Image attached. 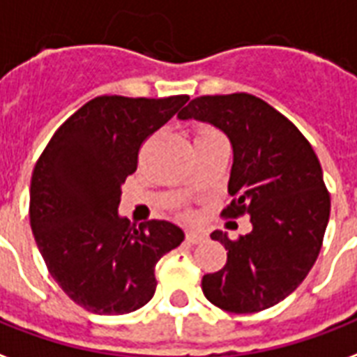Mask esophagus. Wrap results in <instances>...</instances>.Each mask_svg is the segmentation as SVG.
Returning <instances> with one entry per match:
<instances>
[{
  "label": "esophagus",
  "mask_w": 357,
  "mask_h": 357,
  "mask_svg": "<svg viewBox=\"0 0 357 357\" xmlns=\"http://www.w3.org/2000/svg\"><path fill=\"white\" fill-rule=\"evenodd\" d=\"M204 238H206V236H204L202 232H198V230H187V232H185V241H187V243H200Z\"/></svg>",
  "instance_id": "1"
}]
</instances>
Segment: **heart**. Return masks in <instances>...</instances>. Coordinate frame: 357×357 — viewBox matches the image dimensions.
<instances>
[{"mask_svg": "<svg viewBox=\"0 0 357 357\" xmlns=\"http://www.w3.org/2000/svg\"><path fill=\"white\" fill-rule=\"evenodd\" d=\"M215 136H221V132L215 129V127H209V125H200L195 130V142L198 140H206V138H215ZM192 187H187V190H190Z\"/></svg>", "mask_w": 357, "mask_h": 357, "instance_id": "1", "label": "heart"}]
</instances>
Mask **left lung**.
<instances>
[{
	"mask_svg": "<svg viewBox=\"0 0 357 357\" xmlns=\"http://www.w3.org/2000/svg\"><path fill=\"white\" fill-rule=\"evenodd\" d=\"M227 132L234 149L225 217H251L252 230L225 245L227 264L202 277L204 296L222 311L247 314L277 305L303 282L322 249L330 192L301 130L249 93L202 95L178 114Z\"/></svg>",
	"mask_w": 357,
	"mask_h": 357,
	"instance_id": "8db88e82",
	"label": "left lung"
}]
</instances>
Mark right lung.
Segmentation results:
<instances>
[{
	"label": "right lung",
	"mask_w": 357,
	"mask_h": 357,
	"mask_svg": "<svg viewBox=\"0 0 357 357\" xmlns=\"http://www.w3.org/2000/svg\"><path fill=\"white\" fill-rule=\"evenodd\" d=\"M189 100L100 95L59 127L33 168L29 225L54 281L95 314H125L153 298L155 266L183 241L168 221L130 225L121 185L142 144Z\"/></svg>",
	"instance_id": "right-lung-1"
}]
</instances>
